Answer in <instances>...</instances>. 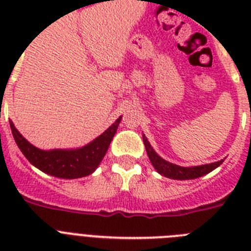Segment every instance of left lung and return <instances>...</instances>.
I'll return each instance as SVG.
<instances>
[{"label": "left lung", "mask_w": 251, "mask_h": 251, "mask_svg": "<svg viewBox=\"0 0 251 251\" xmlns=\"http://www.w3.org/2000/svg\"><path fill=\"white\" fill-rule=\"evenodd\" d=\"M143 143L146 146V151H147V154L150 157L151 163L153 165V167L156 168V171L158 174H161L162 176L168 177V178L172 179H194L197 177H201L203 175L210 174L211 171H214L215 168H217L224 162V159L221 161L214 162V163H208V165H202V166H195V167H181V166L174 165L171 162L165 161L163 158L154 152V150L152 148V146L150 145L148 139L146 138V136L143 134Z\"/></svg>", "instance_id": "1"}]
</instances>
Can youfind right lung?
Returning a JSON list of instances; mask_svg holds the SVG:
<instances>
[{
    "label": "right lung",
    "instance_id": "right-lung-1",
    "mask_svg": "<svg viewBox=\"0 0 251 251\" xmlns=\"http://www.w3.org/2000/svg\"><path fill=\"white\" fill-rule=\"evenodd\" d=\"M121 119L122 117H119L103 134L89 145L76 150H39L20 134L12 122H10V127L16 145L31 165L51 176L72 179L85 177L94 172L105 156Z\"/></svg>",
    "mask_w": 251,
    "mask_h": 251
}]
</instances>
